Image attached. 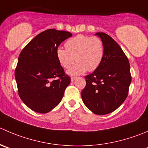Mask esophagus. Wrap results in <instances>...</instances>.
Wrapping results in <instances>:
<instances>
[{
  "mask_svg": "<svg viewBox=\"0 0 148 148\" xmlns=\"http://www.w3.org/2000/svg\"><path fill=\"white\" fill-rule=\"evenodd\" d=\"M76 79H77V77H71V82H74V80Z\"/></svg>",
  "mask_w": 148,
  "mask_h": 148,
  "instance_id": "1",
  "label": "esophagus"
}]
</instances>
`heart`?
<instances>
[{
  "mask_svg": "<svg viewBox=\"0 0 148 148\" xmlns=\"http://www.w3.org/2000/svg\"><path fill=\"white\" fill-rule=\"evenodd\" d=\"M65 46L56 50V57L64 69H69L76 60L77 64L67 72L69 75L95 71L103 61L104 46L97 37L79 34L67 40Z\"/></svg>",
  "mask_w": 148,
  "mask_h": 148,
  "instance_id": "obj_1",
  "label": "heart"
}]
</instances>
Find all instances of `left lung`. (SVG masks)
<instances>
[{"instance_id":"obj_1","label":"left lung","mask_w":148,"mask_h":148,"mask_svg":"<svg viewBox=\"0 0 148 148\" xmlns=\"http://www.w3.org/2000/svg\"><path fill=\"white\" fill-rule=\"evenodd\" d=\"M104 46L103 61L97 69L85 76L86 86L82 91V101L97 115L116 110L128 95L132 81L128 58L113 38L97 32Z\"/></svg>"}]
</instances>
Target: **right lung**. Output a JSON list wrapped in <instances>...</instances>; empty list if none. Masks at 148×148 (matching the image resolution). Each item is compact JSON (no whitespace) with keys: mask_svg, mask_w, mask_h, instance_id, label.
<instances>
[{"mask_svg":"<svg viewBox=\"0 0 148 148\" xmlns=\"http://www.w3.org/2000/svg\"><path fill=\"white\" fill-rule=\"evenodd\" d=\"M71 32L47 29L33 38L21 51L15 70L18 92L31 110L46 114L61 101L71 78L65 75L56 57L60 44Z\"/></svg>","mask_w":148,"mask_h":148,"instance_id":"add662e5","label":"right lung"}]
</instances>
